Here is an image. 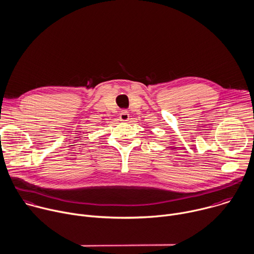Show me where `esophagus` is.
Returning a JSON list of instances; mask_svg holds the SVG:
<instances>
[{"mask_svg": "<svg viewBox=\"0 0 254 254\" xmlns=\"http://www.w3.org/2000/svg\"><path fill=\"white\" fill-rule=\"evenodd\" d=\"M129 113L127 112V110H122L120 115H119V118H120V121L122 122H127L129 120Z\"/></svg>", "mask_w": 254, "mask_h": 254, "instance_id": "obj_1", "label": "esophagus"}]
</instances>
